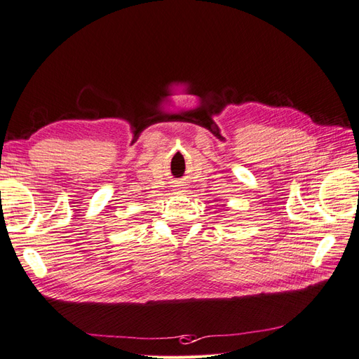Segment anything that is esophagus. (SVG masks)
Listing matches in <instances>:
<instances>
[{
    "mask_svg": "<svg viewBox=\"0 0 359 359\" xmlns=\"http://www.w3.org/2000/svg\"><path fill=\"white\" fill-rule=\"evenodd\" d=\"M173 191H175L177 194H181L184 190H182V187L180 186V184H178V186H175V187H173Z\"/></svg>",
    "mask_w": 359,
    "mask_h": 359,
    "instance_id": "34e87169",
    "label": "esophagus"
}]
</instances>
